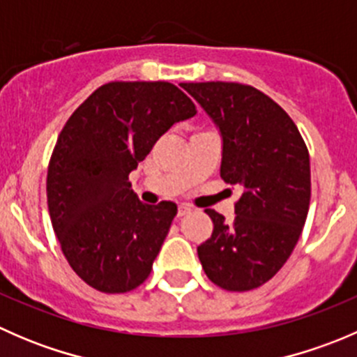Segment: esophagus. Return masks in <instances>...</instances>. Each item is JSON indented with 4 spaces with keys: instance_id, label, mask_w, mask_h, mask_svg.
<instances>
[{
    "instance_id": "obj_1",
    "label": "esophagus",
    "mask_w": 357,
    "mask_h": 357,
    "mask_svg": "<svg viewBox=\"0 0 357 357\" xmlns=\"http://www.w3.org/2000/svg\"><path fill=\"white\" fill-rule=\"evenodd\" d=\"M190 212H192V207H190V205L181 204L178 207V215H179V218H183V215H188Z\"/></svg>"
}]
</instances>
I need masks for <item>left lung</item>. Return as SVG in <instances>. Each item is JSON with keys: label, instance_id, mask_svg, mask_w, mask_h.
Returning a JSON list of instances; mask_svg holds the SVG:
<instances>
[{"label": "left lung", "instance_id": "8db88e82", "mask_svg": "<svg viewBox=\"0 0 357 357\" xmlns=\"http://www.w3.org/2000/svg\"><path fill=\"white\" fill-rule=\"evenodd\" d=\"M222 138L221 178L238 185L235 221L207 208L211 238L197 248L205 275L221 289H257L297 245L311 200L309 152L297 126L268 95L240 82H183Z\"/></svg>", "mask_w": 357, "mask_h": 357}]
</instances>
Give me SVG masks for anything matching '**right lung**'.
I'll use <instances>...</instances> for the list:
<instances>
[{"label": "right lung", "mask_w": 357, "mask_h": 357, "mask_svg": "<svg viewBox=\"0 0 357 357\" xmlns=\"http://www.w3.org/2000/svg\"><path fill=\"white\" fill-rule=\"evenodd\" d=\"M195 114L171 82L115 81L68 117L50 158L48 211L68 264L93 289L124 294L149 278L178 207L139 202L129 172Z\"/></svg>", "instance_id": "1"}]
</instances>
